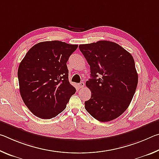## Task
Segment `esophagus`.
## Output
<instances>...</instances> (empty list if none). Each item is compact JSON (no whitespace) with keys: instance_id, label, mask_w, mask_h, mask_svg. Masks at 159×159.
Wrapping results in <instances>:
<instances>
[{"instance_id":"esophagus-1","label":"esophagus","mask_w":159,"mask_h":159,"mask_svg":"<svg viewBox=\"0 0 159 159\" xmlns=\"http://www.w3.org/2000/svg\"><path fill=\"white\" fill-rule=\"evenodd\" d=\"M84 85H85V84H84V83H83V82H80V83H79V86L80 88H84Z\"/></svg>"}]
</instances>
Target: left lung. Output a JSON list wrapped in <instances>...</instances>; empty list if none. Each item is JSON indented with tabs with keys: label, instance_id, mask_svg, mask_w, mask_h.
<instances>
[{
	"label": "left lung",
	"instance_id": "8db88e82",
	"mask_svg": "<svg viewBox=\"0 0 159 159\" xmlns=\"http://www.w3.org/2000/svg\"><path fill=\"white\" fill-rule=\"evenodd\" d=\"M79 49L90 65L92 77L85 83L91 90L90 99L85 102L86 111L100 122L114 120L127 109L138 85L133 56L108 41L80 45Z\"/></svg>",
	"mask_w": 159,
	"mask_h": 159
}]
</instances>
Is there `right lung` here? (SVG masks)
Wrapping results in <instances>:
<instances>
[{
    "mask_svg": "<svg viewBox=\"0 0 159 159\" xmlns=\"http://www.w3.org/2000/svg\"><path fill=\"white\" fill-rule=\"evenodd\" d=\"M77 48L78 45L59 41L41 42L21 60L17 72L20 95L37 117L57 116L76 93L69 81L66 62Z\"/></svg>",
    "mask_w": 159,
    "mask_h": 159,
    "instance_id": "1",
    "label": "right lung"
}]
</instances>
